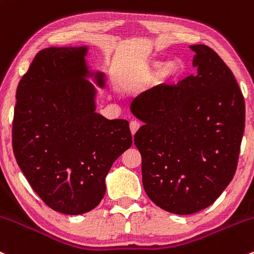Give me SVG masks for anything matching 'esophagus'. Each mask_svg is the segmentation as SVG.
<instances>
[{"label": "esophagus", "instance_id": "obj_1", "mask_svg": "<svg viewBox=\"0 0 254 254\" xmlns=\"http://www.w3.org/2000/svg\"><path fill=\"white\" fill-rule=\"evenodd\" d=\"M138 127H140V124H138V122H136V120H132V122H130V131H131L132 135H135V132L137 131Z\"/></svg>", "mask_w": 254, "mask_h": 254}]
</instances>
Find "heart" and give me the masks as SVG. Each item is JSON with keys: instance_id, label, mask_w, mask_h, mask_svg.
I'll return each mask as SVG.
<instances>
[{"instance_id": "1", "label": "heart", "mask_w": 254, "mask_h": 254, "mask_svg": "<svg viewBox=\"0 0 254 254\" xmlns=\"http://www.w3.org/2000/svg\"><path fill=\"white\" fill-rule=\"evenodd\" d=\"M185 71V64L180 60H170L167 63L152 61V62L141 65L132 74L129 84L134 89H138L157 75L159 85L164 87H173L178 85L179 81L183 79Z\"/></svg>"}]
</instances>
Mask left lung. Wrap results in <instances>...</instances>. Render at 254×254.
Here are the masks:
<instances>
[{
	"instance_id": "obj_1",
	"label": "left lung",
	"mask_w": 254,
	"mask_h": 254,
	"mask_svg": "<svg viewBox=\"0 0 254 254\" xmlns=\"http://www.w3.org/2000/svg\"><path fill=\"white\" fill-rule=\"evenodd\" d=\"M190 75L138 95L130 111L142 184L162 209L186 215L214 203L233 180L245 130V101L233 71L210 47L192 45Z\"/></svg>"
}]
</instances>
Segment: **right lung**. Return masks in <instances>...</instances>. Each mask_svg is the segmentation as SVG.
Returning <instances> with one entry per match:
<instances>
[{
  "instance_id": "obj_1",
  "label": "right lung",
  "mask_w": 254,
  "mask_h": 254,
  "mask_svg": "<svg viewBox=\"0 0 254 254\" xmlns=\"http://www.w3.org/2000/svg\"><path fill=\"white\" fill-rule=\"evenodd\" d=\"M89 47L40 51L17 89L12 145L18 165L50 208L84 214L100 204L106 176L131 146L129 122L96 113L102 71H91Z\"/></svg>"
}]
</instances>
